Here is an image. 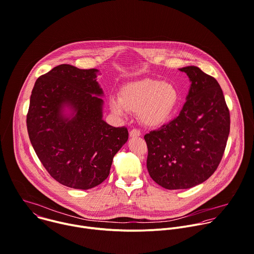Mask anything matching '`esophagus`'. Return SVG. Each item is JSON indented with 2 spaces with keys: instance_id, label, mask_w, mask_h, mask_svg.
Instances as JSON below:
<instances>
[{
  "instance_id": "34e87169",
  "label": "esophagus",
  "mask_w": 254,
  "mask_h": 254,
  "mask_svg": "<svg viewBox=\"0 0 254 254\" xmlns=\"http://www.w3.org/2000/svg\"><path fill=\"white\" fill-rule=\"evenodd\" d=\"M140 135H141V132L138 129H133L130 131V137H132V138L139 137Z\"/></svg>"
}]
</instances>
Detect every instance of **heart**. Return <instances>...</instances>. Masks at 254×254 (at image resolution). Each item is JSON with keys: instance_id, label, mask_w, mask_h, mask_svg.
Here are the masks:
<instances>
[{"instance_id": "heart-1", "label": "heart", "mask_w": 254, "mask_h": 254, "mask_svg": "<svg viewBox=\"0 0 254 254\" xmlns=\"http://www.w3.org/2000/svg\"><path fill=\"white\" fill-rule=\"evenodd\" d=\"M180 102L177 87L169 82L144 78L125 85L118 99L110 100L114 114L124 116L126 111L138 113L147 127H159L175 114Z\"/></svg>"}]
</instances>
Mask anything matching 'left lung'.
<instances>
[{
	"mask_svg": "<svg viewBox=\"0 0 254 254\" xmlns=\"http://www.w3.org/2000/svg\"><path fill=\"white\" fill-rule=\"evenodd\" d=\"M190 81L179 116L144 136L150 177L167 190L190 189L216 170L229 134V111L218 82L197 66L179 68Z\"/></svg>",
	"mask_w": 254,
	"mask_h": 254,
	"instance_id": "1",
	"label": "left lung"
}]
</instances>
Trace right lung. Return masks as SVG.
I'll list each match as a JSON object with an SVG mask.
<instances>
[{
	"label": "right lung",
	"mask_w": 254,
	"mask_h": 254,
	"mask_svg": "<svg viewBox=\"0 0 254 254\" xmlns=\"http://www.w3.org/2000/svg\"><path fill=\"white\" fill-rule=\"evenodd\" d=\"M98 71L58 65L37 79L31 95V143L49 174L72 189L88 190L105 181L113 157L128 140L127 128L103 120Z\"/></svg>",
	"instance_id": "1"
}]
</instances>
